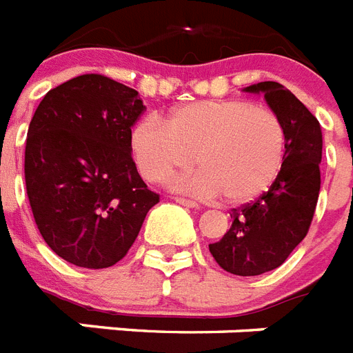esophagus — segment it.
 <instances>
[{
  "mask_svg": "<svg viewBox=\"0 0 353 353\" xmlns=\"http://www.w3.org/2000/svg\"><path fill=\"white\" fill-rule=\"evenodd\" d=\"M174 202H179V204L185 205V208H196V205H199L194 200L184 199V196H174Z\"/></svg>",
  "mask_w": 353,
  "mask_h": 353,
  "instance_id": "esophagus-1",
  "label": "esophagus"
}]
</instances>
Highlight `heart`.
I'll return each instance as SVG.
<instances>
[{"instance_id": "obj_1", "label": "heart", "mask_w": 353, "mask_h": 353, "mask_svg": "<svg viewBox=\"0 0 353 353\" xmlns=\"http://www.w3.org/2000/svg\"><path fill=\"white\" fill-rule=\"evenodd\" d=\"M131 153L143 179L162 184L194 163L176 182L182 190L244 205L266 193L283 171L288 132L277 112L246 100H204L169 112L160 125L145 118L131 132Z\"/></svg>"}]
</instances>
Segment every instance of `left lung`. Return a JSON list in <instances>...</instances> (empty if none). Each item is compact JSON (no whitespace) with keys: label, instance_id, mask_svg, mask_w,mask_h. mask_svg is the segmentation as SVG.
<instances>
[{"label":"left lung","instance_id":"left-lung-1","mask_svg":"<svg viewBox=\"0 0 353 353\" xmlns=\"http://www.w3.org/2000/svg\"><path fill=\"white\" fill-rule=\"evenodd\" d=\"M244 91L262 92L281 117L288 132V153L266 193L231 210V228L210 244V252L225 272L253 277L281 266L308 233L321 191L323 132L303 101L277 81H261Z\"/></svg>","mask_w":353,"mask_h":353}]
</instances>
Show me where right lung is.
Instances as JSON below:
<instances>
[{"label": "right lung", "mask_w": 353, "mask_h": 353, "mask_svg": "<svg viewBox=\"0 0 353 353\" xmlns=\"http://www.w3.org/2000/svg\"><path fill=\"white\" fill-rule=\"evenodd\" d=\"M138 91L101 74L50 89L30 120L25 184L39 233L63 261L101 270L122 261L160 196L131 157Z\"/></svg>", "instance_id": "add662e5"}]
</instances>
